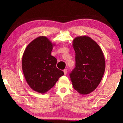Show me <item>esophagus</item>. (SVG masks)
I'll use <instances>...</instances> for the list:
<instances>
[{"mask_svg": "<svg viewBox=\"0 0 123 123\" xmlns=\"http://www.w3.org/2000/svg\"><path fill=\"white\" fill-rule=\"evenodd\" d=\"M67 72H68V70H67V69H64V70H63V72H64V75H66V74H67Z\"/></svg>", "mask_w": 123, "mask_h": 123, "instance_id": "1", "label": "esophagus"}]
</instances>
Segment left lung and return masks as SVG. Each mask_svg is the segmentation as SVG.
<instances>
[{
    "label": "left lung",
    "instance_id": "obj_1",
    "mask_svg": "<svg viewBox=\"0 0 123 123\" xmlns=\"http://www.w3.org/2000/svg\"><path fill=\"white\" fill-rule=\"evenodd\" d=\"M75 52V68L70 74L73 86L81 94L92 92L101 82L105 60L100 47L91 37H75L73 41Z\"/></svg>",
    "mask_w": 123,
    "mask_h": 123
}]
</instances>
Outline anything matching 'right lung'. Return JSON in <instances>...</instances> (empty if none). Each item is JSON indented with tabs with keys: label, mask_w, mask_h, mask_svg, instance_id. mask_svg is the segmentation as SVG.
Returning <instances> with one entry per match:
<instances>
[{
	"label": "right lung",
	"mask_w": 123,
	"mask_h": 123,
	"mask_svg": "<svg viewBox=\"0 0 123 123\" xmlns=\"http://www.w3.org/2000/svg\"><path fill=\"white\" fill-rule=\"evenodd\" d=\"M54 45L47 37L39 36L29 43L23 55L25 79L30 88L39 93H46L64 75L56 68V59L51 55Z\"/></svg>",
	"instance_id": "1"
}]
</instances>
